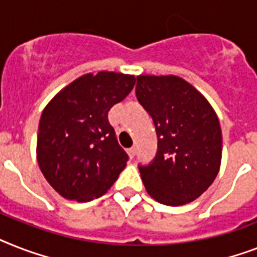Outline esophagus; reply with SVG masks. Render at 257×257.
<instances>
[{
    "instance_id": "esophagus-1",
    "label": "esophagus",
    "mask_w": 257,
    "mask_h": 257,
    "mask_svg": "<svg viewBox=\"0 0 257 257\" xmlns=\"http://www.w3.org/2000/svg\"><path fill=\"white\" fill-rule=\"evenodd\" d=\"M128 154H129V157L131 158H135L136 156V148H131V149H128Z\"/></svg>"
}]
</instances>
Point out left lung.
I'll use <instances>...</instances> for the list:
<instances>
[{"label": "left lung", "instance_id": "8db88e82", "mask_svg": "<svg viewBox=\"0 0 257 257\" xmlns=\"http://www.w3.org/2000/svg\"><path fill=\"white\" fill-rule=\"evenodd\" d=\"M136 96L152 116L157 153L139 165L145 189L168 206L193 202L218 176L222 131L216 113L193 85L178 76L137 78Z\"/></svg>", "mask_w": 257, "mask_h": 257}]
</instances>
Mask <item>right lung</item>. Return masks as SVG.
Instances as JSON below:
<instances>
[{
    "mask_svg": "<svg viewBox=\"0 0 257 257\" xmlns=\"http://www.w3.org/2000/svg\"><path fill=\"white\" fill-rule=\"evenodd\" d=\"M132 75L101 71L83 75L43 109L37 158L45 178L62 197L89 202L108 191L129 160L108 112L131 93Z\"/></svg>",
    "mask_w": 257,
    "mask_h": 257,
    "instance_id": "obj_1",
    "label": "right lung"
}]
</instances>
